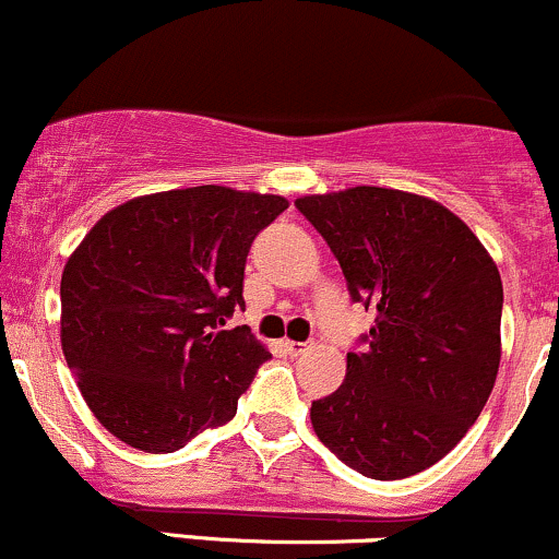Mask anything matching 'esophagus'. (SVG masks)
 Returning a JSON list of instances; mask_svg holds the SVG:
<instances>
[{"mask_svg": "<svg viewBox=\"0 0 559 559\" xmlns=\"http://www.w3.org/2000/svg\"><path fill=\"white\" fill-rule=\"evenodd\" d=\"M284 346H286L288 355H292V357H299L301 352L310 349V342H284Z\"/></svg>", "mask_w": 559, "mask_h": 559, "instance_id": "esophagus-1", "label": "esophagus"}]
</instances>
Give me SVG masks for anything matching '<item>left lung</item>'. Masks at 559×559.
Listing matches in <instances>:
<instances>
[{"mask_svg":"<svg viewBox=\"0 0 559 559\" xmlns=\"http://www.w3.org/2000/svg\"><path fill=\"white\" fill-rule=\"evenodd\" d=\"M355 301L373 307L368 349L312 402L318 439L376 480L415 476L457 447L502 357V278L478 236L433 199L381 186L299 197Z\"/></svg>","mask_w":559,"mask_h":559,"instance_id":"obj_1","label":"left lung"}]
</instances>
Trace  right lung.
Here are the masks:
<instances>
[{"label": "right lung", "instance_id": "add662e5", "mask_svg": "<svg viewBox=\"0 0 559 559\" xmlns=\"http://www.w3.org/2000/svg\"><path fill=\"white\" fill-rule=\"evenodd\" d=\"M288 202L278 194L191 186L118 204L70 254L60 338L94 418L128 447L176 452L236 415L271 357L243 307L254 236Z\"/></svg>", "mask_w": 559, "mask_h": 559}]
</instances>
